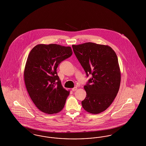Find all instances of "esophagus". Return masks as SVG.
<instances>
[{
  "label": "esophagus",
  "mask_w": 146,
  "mask_h": 146,
  "mask_svg": "<svg viewBox=\"0 0 146 146\" xmlns=\"http://www.w3.org/2000/svg\"><path fill=\"white\" fill-rule=\"evenodd\" d=\"M76 90H77V87H74V88H73L72 89V90L73 91H76Z\"/></svg>",
  "instance_id": "1"
}]
</instances>
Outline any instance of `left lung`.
Instances as JSON below:
<instances>
[{
    "instance_id": "1",
    "label": "left lung",
    "mask_w": 146,
    "mask_h": 146,
    "mask_svg": "<svg viewBox=\"0 0 146 146\" xmlns=\"http://www.w3.org/2000/svg\"><path fill=\"white\" fill-rule=\"evenodd\" d=\"M72 48L87 76H92L84 87L86 96L82 106L91 114L100 113L110 106L119 89L121 73L117 56L110 46L91 42Z\"/></svg>"
}]
</instances>
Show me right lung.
<instances>
[{"label":"right lung","mask_w":146,"mask_h":146,"mask_svg":"<svg viewBox=\"0 0 146 146\" xmlns=\"http://www.w3.org/2000/svg\"><path fill=\"white\" fill-rule=\"evenodd\" d=\"M70 46L38 44L30 51L24 70L27 90L35 106L52 114L62 110L70 91L63 88L57 73L58 64L72 55Z\"/></svg>","instance_id":"obj_1"}]
</instances>
